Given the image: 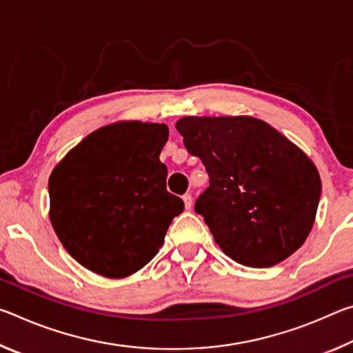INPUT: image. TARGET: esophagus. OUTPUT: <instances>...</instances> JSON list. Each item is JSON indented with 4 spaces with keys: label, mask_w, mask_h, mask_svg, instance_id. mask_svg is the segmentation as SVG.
<instances>
[{
    "label": "esophagus",
    "mask_w": 353,
    "mask_h": 353,
    "mask_svg": "<svg viewBox=\"0 0 353 353\" xmlns=\"http://www.w3.org/2000/svg\"><path fill=\"white\" fill-rule=\"evenodd\" d=\"M182 199H183V204H185V208H187V210H190L191 208V205H193V198H191V194H183L182 196Z\"/></svg>",
    "instance_id": "34e87169"
}]
</instances>
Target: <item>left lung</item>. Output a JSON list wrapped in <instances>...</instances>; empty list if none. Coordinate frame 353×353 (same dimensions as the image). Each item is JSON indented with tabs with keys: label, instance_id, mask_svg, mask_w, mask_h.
<instances>
[{
	"label": "left lung",
	"instance_id": "1",
	"mask_svg": "<svg viewBox=\"0 0 353 353\" xmlns=\"http://www.w3.org/2000/svg\"><path fill=\"white\" fill-rule=\"evenodd\" d=\"M176 129L210 177L194 210L227 256L270 268L305 243L322 185L301 148L254 117H183Z\"/></svg>",
	"mask_w": 353,
	"mask_h": 353
}]
</instances>
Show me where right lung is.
Masks as SVG:
<instances>
[{
    "label": "right lung",
    "instance_id": "add662e5",
    "mask_svg": "<svg viewBox=\"0 0 353 353\" xmlns=\"http://www.w3.org/2000/svg\"><path fill=\"white\" fill-rule=\"evenodd\" d=\"M168 126L118 121L87 135L56 165L48 182L50 219L83 268L109 279L132 276L163 244L181 198L166 190L159 155Z\"/></svg>",
    "mask_w": 353,
    "mask_h": 353
}]
</instances>
